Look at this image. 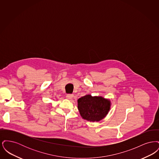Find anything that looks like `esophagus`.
<instances>
[{
  "mask_svg": "<svg viewBox=\"0 0 159 159\" xmlns=\"http://www.w3.org/2000/svg\"><path fill=\"white\" fill-rule=\"evenodd\" d=\"M73 94H67V96H66V97H67V98L68 99H71L73 98Z\"/></svg>",
  "mask_w": 159,
  "mask_h": 159,
  "instance_id": "esophagus-1",
  "label": "esophagus"
}]
</instances>
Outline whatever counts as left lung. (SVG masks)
Here are the masks:
<instances>
[{
	"label": "left lung",
	"instance_id": "obj_1",
	"mask_svg": "<svg viewBox=\"0 0 159 159\" xmlns=\"http://www.w3.org/2000/svg\"><path fill=\"white\" fill-rule=\"evenodd\" d=\"M111 102L102 97L86 95L77 100V108L83 119L99 121L103 119L110 110Z\"/></svg>",
	"mask_w": 159,
	"mask_h": 159
}]
</instances>
